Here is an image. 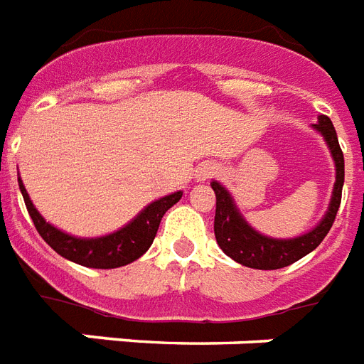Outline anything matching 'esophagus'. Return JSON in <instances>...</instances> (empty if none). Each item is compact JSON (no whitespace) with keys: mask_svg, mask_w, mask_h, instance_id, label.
<instances>
[{"mask_svg":"<svg viewBox=\"0 0 364 364\" xmlns=\"http://www.w3.org/2000/svg\"><path fill=\"white\" fill-rule=\"evenodd\" d=\"M213 173H215V168H213V166H210V164H202L200 168L196 170V181H206V179H210Z\"/></svg>","mask_w":364,"mask_h":364,"instance_id":"esophagus-1","label":"esophagus"}]
</instances>
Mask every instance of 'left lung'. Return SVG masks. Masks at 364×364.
Returning <instances> with one entry per match:
<instances>
[{"mask_svg": "<svg viewBox=\"0 0 364 364\" xmlns=\"http://www.w3.org/2000/svg\"><path fill=\"white\" fill-rule=\"evenodd\" d=\"M313 129L323 135L324 143L332 154L334 168H336V181L332 188L328 210L311 231L294 238H273L262 235L244 219L231 193L219 181L210 183L215 193V221H213L215 240L227 256L244 267L271 271V269L292 265L294 262H298L317 248L318 244L323 242V238L328 235L330 227L336 219L340 200H342L343 173H346L343 171V154L340 143H338L336 129L332 126L328 116H318V122L313 124Z\"/></svg>", "mask_w": 364, "mask_h": 364, "instance_id": "obj_1", "label": "left lung"}]
</instances>
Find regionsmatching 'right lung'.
I'll use <instances>...</instances> for the list:
<instances>
[{
	"label": "right lung",
	"instance_id": "1",
	"mask_svg": "<svg viewBox=\"0 0 364 364\" xmlns=\"http://www.w3.org/2000/svg\"><path fill=\"white\" fill-rule=\"evenodd\" d=\"M18 188H21L26 210L34 221L40 237L59 256L66 257L68 262L93 269H116L139 259L146 250L151 248L164 213L181 200L183 196L181 191L162 196V198H158L146 208H143L127 225H124L118 231L105 235V237L82 238L60 231L55 225H51L49 221H46V218L36 210V206L30 200L21 177H18Z\"/></svg>",
	"mask_w": 364,
	"mask_h": 364
}]
</instances>
